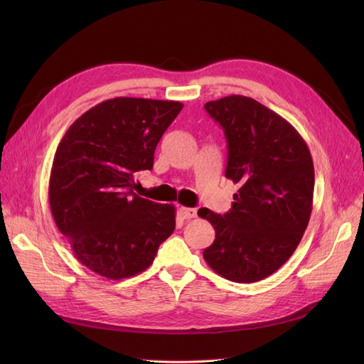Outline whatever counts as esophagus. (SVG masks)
<instances>
[{"instance_id": "1", "label": "esophagus", "mask_w": 364, "mask_h": 364, "mask_svg": "<svg viewBox=\"0 0 364 364\" xmlns=\"http://www.w3.org/2000/svg\"><path fill=\"white\" fill-rule=\"evenodd\" d=\"M179 214L183 217V218H194L197 217V211L194 208H186V206H181L179 208Z\"/></svg>"}]
</instances>
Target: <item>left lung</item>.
<instances>
[{"mask_svg":"<svg viewBox=\"0 0 364 364\" xmlns=\"http://www.w3.org/2000/svg\"><path fill=\"white\" fill-rule=\"evenodd\" d=\"M205 109L225 130V174L240 188L225 215L199 209L215 229L203 258L225 279L257 282L293 255L310 222L311 153L287 119L250 97L228 95Z\"/></svg>","mask_w":364,"mask_h":364,"instance_id":"1","label":"left lung"}]
</instances>
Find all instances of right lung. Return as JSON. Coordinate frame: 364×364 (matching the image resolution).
<instances>
[{
  "label": "right lung",
  "mask_w": 364,
  "mask_h": 364,
  "mask_svg": "<svg viewBox=\"0 0 364 364\" xmlns=\"http://www.w3.org/2000/svg\"><path fill=\"white\" fill-rule=\"evenodd\" d=\"M181 102L115 97L77 118L59 142L48 185L54 222L85 267L107 279L144 272L176 228V208L134 193L153 168Z\"/></svg>",
  "instance_id": "1"
}]
</instances>
